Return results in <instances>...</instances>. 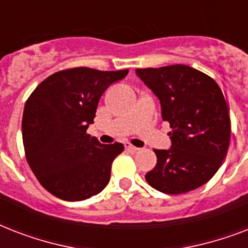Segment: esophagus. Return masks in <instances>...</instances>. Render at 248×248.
I'll return each mask as SVG.
<instances>
[{
  "label": "esophagus",
  "instance_id": "esophagus-1",
  "mask_svg": "<svg viewBox=\"0 0 248 248\" xmlns=\"http://www.w3.org/2000/svg\"><path fill=\"white\" fill-rule=\"evenodd\" d=\"M124 147H126V149H127V151H130V152H136V151H139V148H136V147H134V145H131V144H126V145H124Z\"/></svg>",
  "mask_w": 248,
  "mask_h": 248
}]
</instances>
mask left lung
<instances>
[{
	"instance_id": "obj_1",
	"label": "left lung",
	"mask_w": 248,
	"mask_h": 248,
	"mask_svg": "<svg viewBox=\"0 0 248 248\" xmlns=\"http://www.w3.org/2000/svg\"><path fill=\"white\" fill-rule=\"evenodd\" d=\"M136 75L161 101L172 147L155 149L157 165L145 175L152 188L184 194L216 173L231 143V117L219 85L194 68L175 64L139 68Z\"/></svg>"
}]
</instances>
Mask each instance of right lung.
<instances>
[{
  "label": "right lung",
  "instance_id": "add662e5",
  "mask_svg": "<svg viewBox=\"0 0 248 248\" xmlns=\"http://www.w3.org/2000/svg\"><path fill=\"white\" fill-rule=\"evenodd\" d=\"M127 73L128 69H63L44 79L25 101L21 121L25 158L52 196L83 201L109 183L112 163L124 145H103L86 131L103 93Z\"/></svg>",
  "mask_w": 248,
  "mask_h": 248
}]
</instances>
